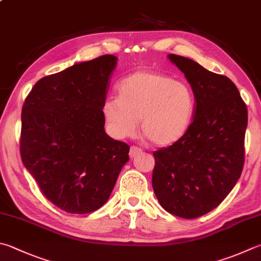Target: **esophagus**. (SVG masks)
I'll use <instances>...</instances> for the list:
<instances>
[{
  "label": "esophagus",
  "mask_w": 261,
  "mask_h": 261,
  "mask_svg": "<svg viewBox=\"0 0 261 261\" xmlns=\"http://www.w3.org/2000/svg\"><path fill=\"white\" fill-rule=\"evenodd\" d=\"M141 152H142V150L140 149V147L132 146L130 150H129V156H130V158H135V156H136L137 154H140Z\"/></svg>",
  "instance_id": "esophagus-1"
}]
</instances>
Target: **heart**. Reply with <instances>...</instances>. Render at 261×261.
I'll list each match as a JSON object with an SVG mask.
<instances>
[{"label":"heart","mask_w":261,"mask_h":261,"mask_svg":"<svg viewBox=\"0 0 261 261\" xmlns=\"http://www.w3.org/2000/svg\"><path fill=\"white\" fill-rule=\"evenodd\" d=\"M118 96L102 105L108 129L116 139L134 136L141 129L159 146L178 142L189 130L194 114L191 88L155 71H135L117 86Z\"/></svg>","instance_id":"1"}]
</instances>
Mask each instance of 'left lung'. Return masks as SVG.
<instances>
[{
    "label": "left lung",
    "mask_w": 261,
    "mask_h": 261,
    "mask_svg": "<svg viewBox=\"0 0 261 261\" xmlns=\"http://www.w3.org/2000/svg\"><path fill=\"white\" fill-rule=\"evenodd\" d=\"M195 99L193 122L181 139L153 152L152 188L161 207L181 218L214 210L233 190L244 165L247 106L234 83L176 54Z\"/></svg>",
    "instance_id": "left-lung-1"
}]
</instances>
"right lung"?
I'll return each instance as SVG.
<instances>
[{
    "label": "right lung",
    "mask_w": 261,
    "mask_h": 261,
    "mask_svg": "<svg viewBox=\"0 0 261 261\" xmlns=\"http://www.w3.org/2000/svg\"><path fill=\"white\" fill-rule=\"evenodd\" d=\"M117 66L111 54L39 80L22 107L20 153L42 193L70 214L110 198L129 146L105 130L102 105Z\"/></svg>",
    "instance_id": "right-lung-1"
}]
</instances>
